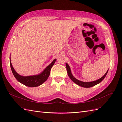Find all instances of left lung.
I'll return each instance as SVG.
<instances>
[{"label":"left lung","instance_id":"1","mask_svg":"<svg viewBox=\"0 0 122 122\" xmlns=\"http://www.w3.org/2000/svg\"><path fill=\"white\" fill-rule=\"evenodd\" d=\"M66 69L67 71V73H68V75L69 76V77H70V78L76 84H77V85H79L80 86H82L83 87H86V88H89V87H92L94 85H96L98 83H100L101 82H102V80L105 78V77H106V76L107 75L108 70L107 71V72L106 73V74L103 75L102 77H101V78H100L99 79L94 81H92V82H82L81 81H79L78 80H77V79H76L74 76L72 75V74H71V70L70 68V67L69 66L68 64L67 63H66Z\"/></svg>","mask_w":122,"mask_h":122}]
</instances>
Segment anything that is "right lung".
Wrapping results in <instances>:
<instances>
[{
	"mask_svg": "<svg viewBox=\"0 0 122 122\" xmlns=\"http://www.w3.org/2000/svg\"><path fill=\"white\" fill-rule=\"evenodd\" d=\"M10 58L11 69L15 78L18 81L24 84L25 86L29 87L38 86L43 83L45 81H46V80L49 77L50 74L51 68L56 61V59H54L51 63L48 66H47L41 73L39 75L29 76H22L16 72V71L15 70L14 68H13L12 66L10 61Z\"/></svg>",
	"mask_w": 122,
	"mask_h": 122,
	"instance_id": "right-lung-1",
	"label": "right lung"
}]
</instances>
